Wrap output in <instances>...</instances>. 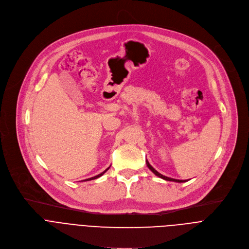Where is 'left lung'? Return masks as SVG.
Masks as SVG:
<instances>
[{
  "mask_svg": "<svg viewBox=\"0 0 249 249\" xmlns=\"http://www.w3.org/2000/svg\"><path fill=\"white\" fill-rule=\"evenodd\" d=\"M146 163H147V166L157 175V176H159V177H160V178H162V179H164V180H167V181H174V182H186L185 180H179V179H173V178H170V177H167V176H164V175H162V174H160V172H158L151 164H150V162L148 161V160H146Z\"/></svg>",
  "mask_w": 249,
  "mask_h": 249,
  "instance_id": "left-lung-1",
  "label": "left lung"
}]
</instances>
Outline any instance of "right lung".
<instances>
[{
	"label": "right lung",
	"mask_w": 249,
	"mask_h": 249,
	"mask_svg": "<svg viewBox=\"0 0 249 249\" xmlns=\"http://www.w3.org/2000/svg\"><path fill=\"white\" fill-rule=\"evenodd\" d=\"M109 169V167L107 168V169H105L103 172H101L100 174H98V175H95V176H93V177H90V178H88V179H86V180H84V181H89V180H92V179H96V178H98V177H100L101 175H103L106 171H107Z\"/></svg>",
	"instance_id": "1"
}]
</instances>
